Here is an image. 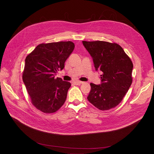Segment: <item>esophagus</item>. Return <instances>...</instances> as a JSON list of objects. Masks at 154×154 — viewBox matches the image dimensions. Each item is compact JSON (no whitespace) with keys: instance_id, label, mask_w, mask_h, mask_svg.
<instances>
[{"instance_id":"obj_1","label":"esophagus","mask_w":154,"mask_h":154,"mask_svg":"<svg viewBox=\"0 0 154 154\" xmlns=\"http://www.w3.org/2000/svg\"><path fill=\"white\" fill-rule=\"evenodd\" d=\"M74 83H75V85H80V84H82L84 83V82H82V81H75Z\"/></svg>"}]
</instances>
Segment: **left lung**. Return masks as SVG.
<instances>
[{
  "instance_id": "8db88e82",
  "label": "left lung",
  "mask_w": 154,
  "mask_h": 154,
  "mask_svg": "<svg viewBox=\"0 0 154 154\" xmlns=\"http://www.w3.org/2000/svg\"><path fill=\"white\" fill-rule=\"evenodd\" d=\"M93 59L95 70L102 72V83H91L87 99L100 110L116 107L132 83L133 63L120 45L106 41H82Z\"/></svg>"
}]
</instances>
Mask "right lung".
<instances>
[{
  "mask_svg": "<svg viewBox=\"0 0 154 154\" xmlns=\"http://www.w3.org/2000/svg\"><path fill=\"white\" fill-rule=\"evenodd\" d=\"M74 47L70 41L42 43L26 57L22 79L31 103L37 109L52 114L66 102L71 84L54 75L64 68Z\"/></svg>",
  "mask_w": 154,
  "mask_h": 154,
  "instance_id": "add662e5",
  "label": "right lung"
}]
</instances>
